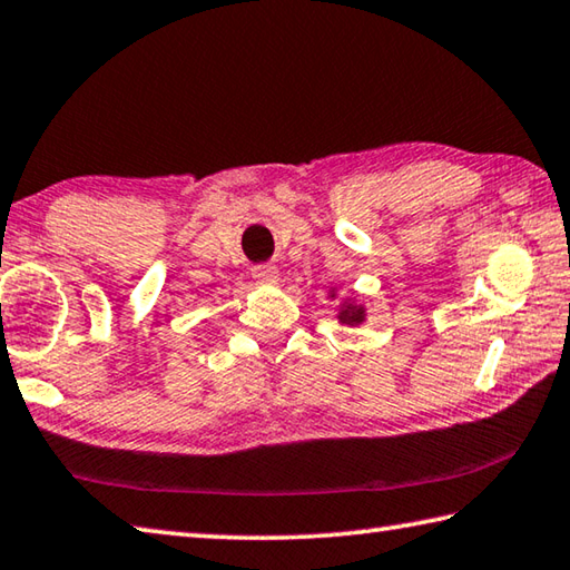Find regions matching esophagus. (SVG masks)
I'll return each mask as SVG.
<instances>
[{
  "mask_svg": "<svg viewBox=\"0 0 570 570\" xmlns=\"http://www.w3.org/2000/svg\"><path fill=\"white\" fill-rule=\"evenodd\" d=\"M254 278L256 282H274L276 278V268L274 266H268V264H258V266H254Z\"/></svg>",
  "mask_w": 570,
  "mask_h": 570,
  "instance_id": "esophagus-1",
  "label": "esophagus"
}]
</instances>
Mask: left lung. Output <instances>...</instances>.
I'll use <instances>...</instances> for the list:
<instances>
[{
    "instance_id": "obj_1",
    "label": "left lung",
    "mask_w": 570,
    "mask_h": 570,
    "mask_svg": "<svg viewBox=\"0 0 570 570\" xmlns=\"http://www.w3.org/2000/svg\"><path fill=\"white\" fill-rule=\"evenodd\" d=\"M341 321H344V324H361V321H364V308L361 306H344V312H341V316H338Z\"/></svg>"
}]
</instances>
